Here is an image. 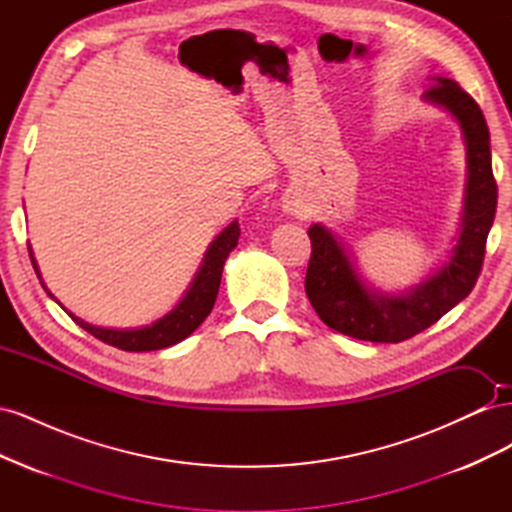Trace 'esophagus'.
Wrapping results in <instances>:
<instances>
[{
	"instance_id": "1",
	"label": "esophagus",
	"mask_w": 512,
	"mask_h": 512,
	"mask_svg": "<svg viewBox=\"0 0 512 512\" xmlns=\"http://www.w3.org/2000/svg\"><path fill=\"white\" fill-rule=\"evenodd\" d=\"M286 211H297V207H294L292 203H288V205H286Z\"/></svg>"
}]
</instances>
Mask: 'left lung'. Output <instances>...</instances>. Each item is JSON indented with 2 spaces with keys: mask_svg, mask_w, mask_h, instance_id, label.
<instances>
[{
  "mask_svg": "<svg viewBox=\"0 0 512 512\" xmlns=\"http://www.w3.org/2000/svg\"><path fill=\"white\" fill-rule=\"evenodd\" d=\"M425 98L457 117L468 145L466 215L451 262L404 297H382L363 286L329 230L320 224L307 230L312 239L305 273L307 299L327 327L363 342L399 344L429 329L468 297L483 269L487 235L498 207L485 115L453 79H438L425 91Z\"/></svg>",
  "mask_w": 512,
  "mask_h": 512,
  "instance_id": "obj_1",
  "label": "left lung"
}]
</instances>
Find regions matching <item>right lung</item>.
<instances>
[{"label":"right lung","instance_id":"obj_1","mask_svg":"<svg viewBox=\"0 0 512 512\" xmlns=\"http://www.w3.org/2000/svg\"><path fill=\"white\" fill-rule=\"evenodd\" d=\"M239 235H241L239 224L232 222L222 232V235L211 243L203 267H200L196 280L192 282V288L188 290V294H185L183 301L168 316H164L158 322H153L151 327L134 329V331L100 329V327H91V324H87L79 318H74L72 314L70 316L76 324H81V327L87 333H91L96 339H100V342H104L108 346H115L119 350L149 352V350H162V348H168V346H175V344L181 342V339L192 335L200 327V322H203L211 314L215 297H218L224 260L228 258V254L232 250H235ZM29 258H32V265H34L36 275L40 280V271L36 267L32 250H29ZM46 292H49V290H46ZM51 297H53V294H51Z\"/></svg>","mask_w":512,"mask_h":512}]
</instances>
